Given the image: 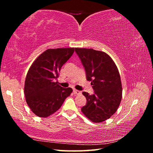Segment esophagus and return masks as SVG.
<instances>
[{"mask_svg":"<svg viewBox=\"0 0 153 153\" xmlns=\"http://www.w3.org/2000/svg\"><path fill=\"white\" fill-rule=\"evenodd\" d=\"M74 93L76 94V95H80L82 92L78 90H76V89H74Z\"/></svg>","mask_w":153,"mask_h":153,"instance_id":"1","label":"esophagus"}]
</instances>
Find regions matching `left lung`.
I'll use <instances>...</instances> for the list:
<instances>
[{
    "instance_id": "obj_1",
    "label": "left lung",
    "mask_w": 153,
    "mask_h": 153,
    "mask_svg": "<svg viewBox=\"0 0 153 153\" xmlns=\"http://www.w3.org/2000/svg\"><path fill=\"white\" fill-rule=\"evenodd\" d=\"M85 68L86 79L91 82L93 95L83 92L87 104L82 112L91 121L100 123L110 118L118 109L122 97L119 71L108 54L92 48H75Z\"/></svg>"
}]
</instances>
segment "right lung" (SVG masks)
<instances>
[{
	"mask_svg": "<svg viewBox=\"0 0 153 153\" xmlns=\"http://www.w3.org/2000/svg\"><path fill=\"white\" fill-rule=\"evenodd\" d=\"M74 52V48H50L31 64L25 81L24 94L27 104L35 115L46 118L53 114L72 92L70 87L63 88L55 80Z\"/></svg>",
	"mask_w": 153,
	"mask_h": 153,
	"instance_id": "right-lung-1",
	"label": "right lung"
}]
</instances>
